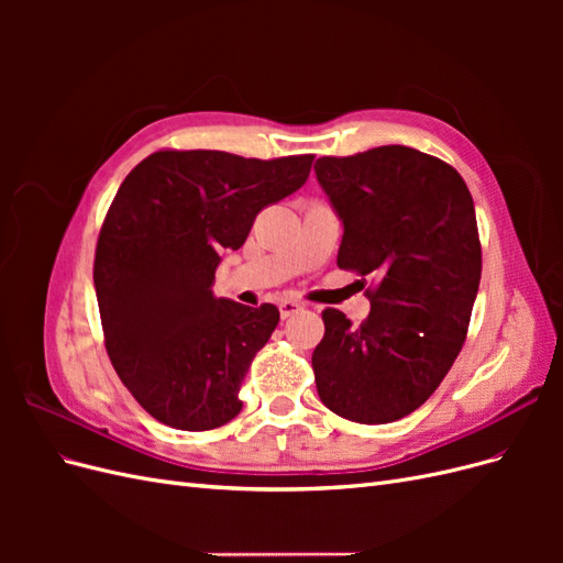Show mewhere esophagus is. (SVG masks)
I'll return each instance as SVG.
<instances>
[{"mask_svg": "<svg viewBox=\"0 0 563 563\" xmlns=\"http://www.w3.org/2000/svg\"><path fill=\"white\" fill-rule=\"evenodd\" d=\"M300 310H302V305L296 302V300H282V302H279V314H282V319L294 317V314H298Z\"/></svg>", "mask_w": 563, "mask_h": 563, "instance_id": "esophagus-1", "label": "esophagus"}]
</instances>
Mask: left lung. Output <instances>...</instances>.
I'll return each instance as SVG.
<instances>
[{
  "label": "left lung",
  "instance_id": "8db88e82",
  "mask_svg": "<svg viewBox=\"0 0 563 563\" xmlns=\"http://www.w3.org/2000/svg\"><path fill=\"white\" fill-rule=\"evenodd\" d=\"M314 174L343 223L338 267L376 279L362 327L323 312L319 399L354 422L399 420L430 399L465 343L482 279L472 195L453 166L406 145L321 157Z\"/></svg>",
  "mask_w": 563,
  "mask_h": 563
}]
</instances>
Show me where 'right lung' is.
<instances>
[{"label": "right lung", "instance_id": "obj_1", "mask_svg": "<svg viewBox=\"0 0 563 563\" xmlns=\"http://www.w3.org/2000/svg\"><path fill=\"white\" fill-rule=\"evenodd\" d=\"M312 159L168 150L117 190L93 263L106 347L135 401L168 428L213 430L242 411V380L279 310L216 298V267L267 203L300 190Z\"/></svg>", "mask_w": 563, "mask_h": 563}]
</instances>
